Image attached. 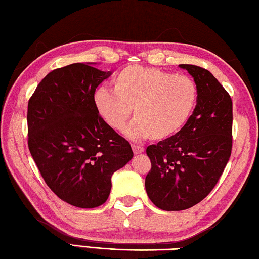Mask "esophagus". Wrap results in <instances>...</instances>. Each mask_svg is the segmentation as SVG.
Listing matches in <instances>:
<instances>
[{
	"instance_id": "34e87169",
	"label": "esophagus",
	"mask_w": 259,
	"mask_h": 259,
	"mask_svg": "<svg viewBox=\"0 0 259 259\" xmlns=\"http://www.w3.org/2000/svg\"><path fill=\"white\" fill-rule=\"evenodd\" d=\"M132 150L135 154H140L144 152V148L141 145H136V144H132Z\"/></svg>"
}]
</instances>
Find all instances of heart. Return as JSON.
Instances as JSON below:
<instances>
[{
  "mask_svg": "<svg viewBox=\"0 0 259 259\" xmlns=\"http://www.w3.org/2000/svg\"><path fill=\"white\" fill-rule=\"evenodd\" d=\"M197 100V85L187 75L154 67L130 65L113 79V91L99 88L94 101L106 124L123 131L133 109L132 139L161 141L187 123Z\"/></svg>",
  "mask_w": 259,
  "mask_h": 259,
  "instance_id": "obj_1",
  "label": "heart"
}]
</instances>
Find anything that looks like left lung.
Here are the masks:
<instances>
[{"label": "left lung", "mask_w": 259, "mask_h": 259, "mask_svg": "<svg viewBox=\"0 0 259 259\" xmlns=\"http://www.w3.org/2000/svg\"><path fill=\"white\" fill-rule=\"evenodd\" d=\"M197 85V104L178 133L149 145L151 169L145 189L155 206L182 211L203 201L215 187L232 150V100L213 74L180 64Z\"/></svg>", "instance_id": "left-lung-1"}]
</instances>
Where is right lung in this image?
<instances>
[{"mask_svg": "<svg viewBox=\"0 0 259 259\" xmlns=\"http://www.w3.org/2000/svg\"><path fill=\"white\" fill-rule=\"evenodd\" d=\"M111 74L83 63L53 70L28 101V146L47 186L73 206L108 198L111 176L133 158L128 141L96 109V88Z\"/></svg>", "mask_w": 259, "mask_h": 259, "instance_id": "add662e5", "label": "right lung"}]
</instances>
